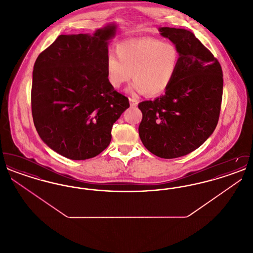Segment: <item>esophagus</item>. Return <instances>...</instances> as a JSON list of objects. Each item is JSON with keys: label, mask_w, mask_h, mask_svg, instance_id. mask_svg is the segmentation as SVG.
I'll return each mask as SVG.
<instances>
[{"label": "esophagus", "mask_w": 253, "mask_h": 253, "mask_svg": "<svg viewBox=\"0 0 253 253\" xmlns=\"http://www.w3.org/2000/svg\"><path fill=\"white\" fill-rule=\"evenodd\" d=\"M129 100H130V105H131L132 107H135V106L137 105V103H138V101H137L136 99L132 98V97H130Z\"/></svg>", "instance_id": "obj_1"}]
</instances>
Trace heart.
I'll list each match as a JSON object with an SVG mask.
<instances>
[{"instance_id": "b5f03b06", "label": "heart", "mask_w": 253, "mask_h": 253, "mask_svg": "<svg viewBox=\"0 0 253 253\" xmlns=\"http://www.w3.org/2000/svg\"><path fill=\"white\" fill-rule=\"evenodd\" d=\"M116 54L118 59L113 55L106 59L109 84L119 89L132 77V91L150 96H159L168 89L180 61L175 44L155 38L121 42L116 47Z\"/></svg>"}]
</instances>
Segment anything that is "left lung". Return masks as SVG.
<instances>
[{"label": "left lung", "mask_w": 253, "mask_h": 253, "mask_svg": "<svg viewBox=\"0 0 253 253\" xmlns=\"http://www.w3.org/2000/svg\"><path fill=\"white\" fill-rule=\"evenodd\" d=\"M179 50L178 70L165 94L138 104V132L148 151L161 158L186 156L216 128L223 96L222 67L191 31L159 28Z\"/></svg>", "instance_id": "left-lung-1"}]
</instances>
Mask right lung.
I'll list each match as a JSON object with an SVG mask.
<instances>
[{"label": "right lung", "instance_id": "obj_1", "mask_svg": "<svg viewBox=\"0 0 253 253\" xmlns=\"http://www.w3.org/2000/svg\"><path fill=\"white\" fill-rule=\"evenodd\" d=\"M115 32L116 26L108 25L93 36L60 35L35 61L34 125L62 157L84 160L99 155L111 142L114 123L130 106L107 79V43Z\"/></svg>", "mask_w": 253, "mask_h": 253}]
</instances>
